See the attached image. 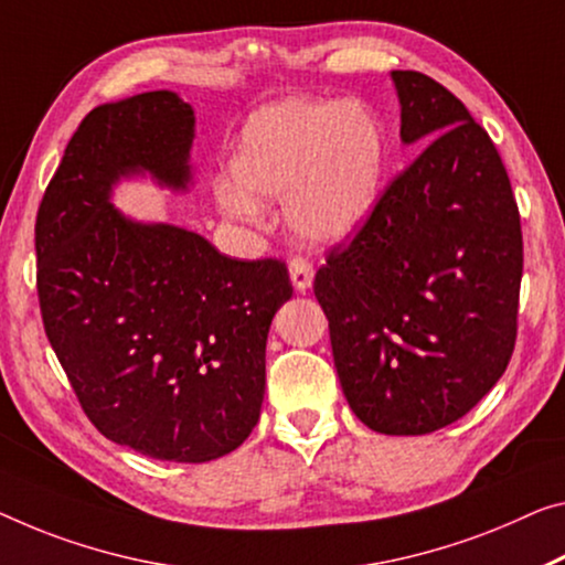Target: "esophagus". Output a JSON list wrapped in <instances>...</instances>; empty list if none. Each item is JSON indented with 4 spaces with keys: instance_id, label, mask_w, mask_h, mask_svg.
I'll list each match as a JSON object with an SVG mask.
<instances>
[{
    "instance_id": "obj_1",
    "label": "esophagus",
    "mask_w": 565,
    "mask_h": 565,
    "mask_svg": "<svg viewBox=\"0 0 565 565\" xmlns=\"http://www.w3.org/2000/svg\"><path fill=\"white\" fill-rule=\"evenodd\" d=\"M288 270H290V282H292L295 290H298V292L310 290L312 275H316V270H312V265L308 263V259L292 257L290 265H288Z\"/></svg>"
}]
</instances>
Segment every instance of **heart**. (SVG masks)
<instances>
[{
	"label": "heart",
	"instance_id": "heart-1",
	"mask_svg": "<svg viewBox=\"0 0 565 565\" xmlns=\"http://www.w3.org/2000/svg\"><path fill=\"white\" fill-rule=\"evenodd\" d=\"M386 131L355 100H285L253 113L216 179L224 216L263 222V204L285 199V220L310 245H335L363 227L386 171Z\"/></svg>",
	"mask_w": 565,
	"mask_h": 565
}]
</instances>
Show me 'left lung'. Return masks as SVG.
<instances>
[{
  "instance_id": "1",
  "label": "left lung",
  "mask_w": 565,
  "mask_h": 565,
  "mask_svg": "<svg viewBox=\"0 0 565 565\" xmlns=\"http://www.w3.org/2000/svg\"><path fill=\"white\" fill-rule=\"evenodd\" d=\"M402 143H424L316 275L353 414L396 437L437 431L498 384L515 349L523 234L488 131L445 85L394 71Z\"/></svg>"
}]
</instances>
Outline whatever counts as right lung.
Instances as JSON below:
<instances>
[{"mask_svg": "<svg viewBox=\"0 0 565 565\" xmlns=\"http://www.w3.org/2000/svg\"><path fill=\"white\" fill-rule=\"evenodd\" d=\"M194 124L171 90L93 108L42 196L34 249L42 323L88 419L116 445L196 465L255 429L267 333L292 285L280 259H232L113 206L131 177L186 192Z\"/></svg>", "mask_w": 565, "mask_h": 565, "instance_id": "1", "label": "right lung"}]
</instances>
